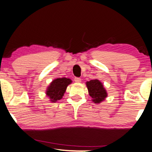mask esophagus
Masks as SVG:
<instances>
[{
	"instance_id": "1",
	"label": "esophagus",
	"mask_w": 152,
	"mask_h": 152,
	"mask_svg": "<svg viewBox=\"0 0 152 152\" xmlns=\"http://www.w3.org/2000/svg\"><path fill=\"white\" fill-rule=\"evenodd\" d=\"M74 81L76 83H80V82H81V79H80V78L76 77L74 78Z\"/></svg>"
}]
</instances>
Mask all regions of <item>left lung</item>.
<instances>
[{"label": "left lung", "instance_id": "obj_1", "mask_svg": "<svg viewBox=\"0 0 152 152\" xmlns=\"http://www.w3.org/2000/svg\"><path fill=\"white\" fill-rule=\"evenodd\" d=\"M90 96L92 98V102L95 104H99L105 100L108 96L106 89L99 80H91L86 83Z\"/></svg>", "mask_w": 152, "mask_h": 152}]
</instances>
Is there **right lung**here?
<instances>
[{"label":"right lung","mask_w":152,"mask_h":152,"mask_svg":"<svg viewBox=\"0 0 152 152\" xmlns=\"http://www.w3.org/2000/svg\"><path fill=\"white\" fill-rule=\"evenodd\" d=\"M72 83L70 78L64 77L56 78L53 80L46 89V96H48L50 102L55 103L61 99L67 86Z\"/></svg>","instance_id":"1"}]
</instances>
